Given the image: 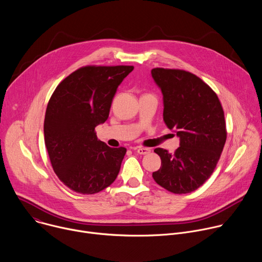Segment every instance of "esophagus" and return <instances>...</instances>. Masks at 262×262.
<instances>
[{
    "mask_svg": "<svg viewBox=\"0 0 262 262\" xmlns=\"http://www.w3.org/2000/svg\"><path fill=\"white\" fill-rule=\"evenodd\" d=\"M137 154L139 155H148L149 152H150V148H146V147H139L137 148Z\"/></svg>",
    "mask_w": 262,
    "mask_h": 262,
    "instance_id": "1",
    "label": "esophagus"
}]
</instances>
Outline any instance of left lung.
I'll return each mask as SVG.
<instances>
[{
    "label": "left lung",
    "instance_id": "left-lung-1",
    "mask_svg": "<svg viewBox=\"0 0 262 262\" xmlns=\"http://www.w3.org/2000/svg\"><path fill=\"white\" fill-rule=\"evenodd\" d=\"M151 76L163 93L164 121L180 141L173 155L155 149L162 165L152 177L171 193H191L212 174L225 145L222 104L213 90L189 71L154 68Z\"/></svg>",
    "mask_w": 262,
    "mask_h": 262
}]
</instances>
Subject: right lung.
Instances as JSON below:
<instances>
[{
  "label": "right lung",
  "mask_w": 262,
  "mask_h": 262,
  "mask_svg": "<svg viewBox=\"0 0 262 262\" xmlns=\"http://www.w3.org/2000/svg\"><path fill=\"white\" fill-rule=\"evenodd\" d=\"M134 66H85L73 71L54 91L45 118V142L53 169L68 188L98 193L116 179L124 147L111 148L97 139L118 86Z\"/></svg>",
  "instance_id": "add662e5"
}]
</instances>
